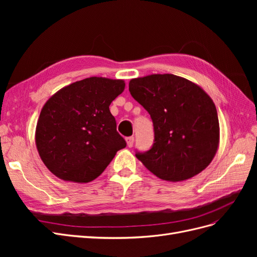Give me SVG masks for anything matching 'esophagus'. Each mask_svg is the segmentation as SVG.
Returning <instances> with one entry per match:
<instances>
[{"mask_svg": "<svg viewBox=\"0 0 257 257\" xmlns=\"http://www.w3.org/2000/svg\"><path fill=\"white\" fill-rule=\"evenodd\" d=\"M134 141H135V138H134L133 136L127 137V138H126V144H127V147H130V148L133 147V145H134Z\"/></svg>", "mask_w": 257, "mask_h": 257, "instance_id": "obj_1", "label": "esophagus"}]
</instances>
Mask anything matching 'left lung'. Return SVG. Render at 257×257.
<instances>
[{
	"label": "left lung",
	"instance_id": "left-lung-1",
	"mask_svg": "<svg viewBox=\"0 0 257 257\" xmlns=\"http://www.w3.org/2000/svg\"><path fill=\"white\" fill-rule=\"evenodd\" d=\"M128 90L149 112L154 131L150 150L136 151V158L166 181H183L203 172L220 139L216 108L207 93L173 74L132 79Z\"/></svg>",
	"mask_w": 257,
	"mask_h": 257
}]
</instances>
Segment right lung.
Returning <instances> with one entry per match:
<instances>
[{
    "mask_svg": "<svg viewBox=\"0 0 257 257\" xmlns=\"http://www.w3.org/2000/svg\"><path fill=\"white\" fill-rule=\"evenodd\" d=\"M123 80L90 77L61 89L43 107L35 142L44 164L65 181L94 180L126 147L109 110Z\"/></svg>",
    "mask_w": 257,
    "mask_h": 257,
    "instance_id": "1",
    "label": "right lung"
}]
</instances>
